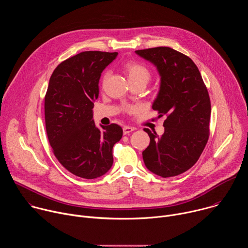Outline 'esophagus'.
I'll return each instance as SVG.
<instances>
[{
	"label": "esophagus",
	"instance_id": "1",
	"mask_svg": "<svg viewBox=\"0 0 248 248\" xmlns=\"http://www.w3.org/2000/svg\"><path fill=\"white\" fill-rule=\"evenodd\" d=\"M133 130H134V127H131V126H124V128H123L124 134H129Z\"/></svg>",
	"mask_w": 248,
	"mask_h": 248
}]
</instances>
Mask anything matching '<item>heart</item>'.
I'll return each mask as SVG.
<instances>
[{"label": "heart", "mask_w": 248, "mask_h": 248, "mask_svg": "<svg viewBox=\"0 0 248 248\" xmlns=\"http://www.w3.org/2000/svg\"><path fill=\"white\" fill-rule=\"evenodd\" d=\"M124 72L127 75L129 83L142 81L147 83L151 78V73L147 66L137 62H129L124 65ZM109 78V74H105L104 81Z\"/></svg>", "instance_id": "b5f03b06"}]
</instances>
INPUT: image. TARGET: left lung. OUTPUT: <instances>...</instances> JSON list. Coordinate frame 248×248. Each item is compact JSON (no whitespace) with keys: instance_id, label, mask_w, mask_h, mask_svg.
<instances>
[{"instance_id":"left-lung-1","label":"left lung","mask_w":248,"mask_h":248,"mask_svg":"<svg viewBox=\"0 0 248 248\" xmlns=\"http://www.w3.org/2000/svg\"><path fill=\"white\" fill-rule=\"evenodd\" d=\"M156 66L160 88L152 109L166 116L164 133L149 129V146L142 152L146 168L169 178L190 169L199 159L209 137L211 103L196 64L169 47L135 51Z\"/></svg>"}]
</instances>
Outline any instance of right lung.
I'll use <instances>...</instances> for the list:
<instances>
[{
	"label": "right lung",
	"instance_id": "right-lung-1",
	"mask_svg": "<svg viewBox=\"0 0 248 248\" xmlns=\"http://www.w3.org/2000/svg\"><path fill=\"white\" fill-rule=\"evenodd\" d=\"M118 53L87 51L61 62L53 72L45 96V123L59 162L79 178L92 180L113 166V147L123 128L96 126L93 106L103 70Z\"/></svg>",
	"mask_w": 248,
	"mask_h": 248
}]
</instances>
